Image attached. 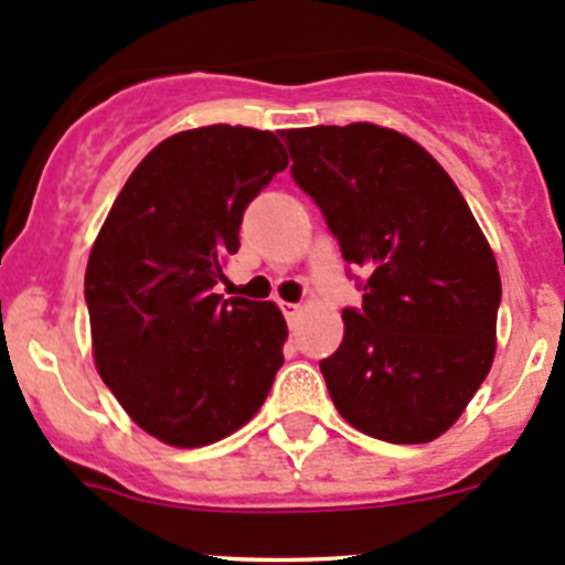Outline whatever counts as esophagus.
<instances>
[{
    "mask_svg": "<svg viewBox=\"0 0 565 565\" xmlns=\"http://www.w3.org/2000/svg\"><path fill=\"white\" fill-rule=\"evenodd\" d=\"M284 309V318H287L289 326H295L300 320V312H303V307L300 303H281Z\"/></svg>",
    "mask_w": 565,
    "mask_h": 565,
    "instance_id": "34e87169",
    "label": "esophagus"
}]
</instances>
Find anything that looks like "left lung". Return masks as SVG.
Segmentation results:
<instances>
[{
    "label": "left lung",
    "instance_id": "8db88e82",
    "mask_svg": "<svg viewBox=\"0 0 565 565\" xmlns=\"http://www.w3.org/2000/svg\"><path fill=\"white\" fill-rule=\"evenodd\" d=\"M292 178L367 276L320 362L337 413L387 443L451 429L497 354V256L449 172L409 136L354 122L281 134Z\"/></svg>",
    "mask_w": 565,
    "mask_h": 565
}]
</instances>
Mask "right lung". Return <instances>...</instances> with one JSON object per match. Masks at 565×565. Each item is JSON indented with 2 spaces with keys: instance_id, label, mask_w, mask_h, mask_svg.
<instances>
[{
  "instance_id": "obj_1",
  "label": "right lung",
  "mask_w": 565,
  "mask_h": 565,
  "mask_svg": "<svg viewBox=\"0 0 565 565\" xmlns=\"http://www.w3.org/2000/svg\"><path fill=\"white\" fill-rule=\"evenodd\" d=\"M287 163L270 130H183L141 158L94 239V365L134 424L167 446L234 435L284 365L281 309L214 287L239 250L247 203Z\"/></svg>"
}]
</instances>
